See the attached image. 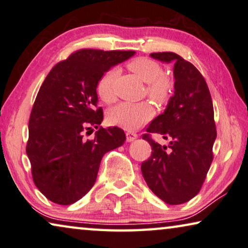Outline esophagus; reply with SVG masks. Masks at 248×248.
I'll use <instances>...</instances> for the list:
<instances>
[{
  "label": "esophagus",
  "instance_id": "obj_1",
  "mask_svg": "<svg viewBox=\"0 0 248 248\" xmlns=\"http://www.w3.org/2000/svg\"><path fill=\"white\" fill-rule=\"evenodd\" d=\"M136 139H138V134H136V133L126 132V141L127 142H133Z\"/></svg>",
  "mask_w": 248,
  "mask_h": 248
}]
</instances>
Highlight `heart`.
<instances>
[{
	"instance_id": "1",
	"label": "heart",
	"mask_w": 248,
	"mask_h": 248,
	"mask_svg": "<svg viewBox=\"0 0 248 248\" xmlns=\"http://www.w3.org/2000/svg\"><path fill=\"white\" fill-rule=\"evenodd\" d=\"M127 67L140 79L148 84L146 94L150 98L159 104H164L170 99L173 91V81L171 77L163 73L159 62L146 57H138L132 59ZM117 75V69H109L98 81L97 94L104 103L112 104L116 100L115 80ZM153 115L154 108L149 102L121 103L109 110L107 121L109 124L126 131H135L148 123Z\"/></svg>"
}]
</instances>
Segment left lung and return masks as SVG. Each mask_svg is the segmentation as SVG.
<instances>
[{
    "label": "left lung",
    "mask_w": 248,
    "mask_h": 248,
    "mask_svg": "<svg viewBox=\"0 0 248 248\" xmlns=\"http://www.w3.org/2000/svg\"><path fill=\"white\" fill-rule=\"evenodd\" d=\"M152 58L174 62V95L166 110L151 122L142 139L152 154L141 166L143 178L155 196L169 204L189 202L200 191L213 162L217 132L209 88L199 70L174 52H153ZM150 132L170 139L168 147Z\"/></svg>",
    "instance_id": "1"
}]
</instances>
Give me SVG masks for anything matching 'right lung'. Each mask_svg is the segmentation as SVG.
<instances>
[{"instance_id": "obj_1", "label": "right lung", "mask_w": 248, "mask_h": 248, "mask_svg": "<svg viewBox=\"0 0 248 248\" xmlns=\"http://www.w3.org/2000/svg\"><path fill=\"white\" fill-rule=\"evenodd\" d=\"M135 51L81 49L50 70L29 120L27 154L34 185L50 202L71 204L82 198L97 178L104 154L125 142L120 127L103 128L93 140L82 132L98 127L97 84L104 73Z\"/></svg>"}]
</instances>
